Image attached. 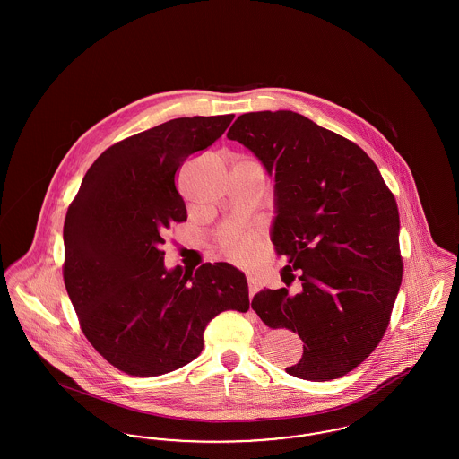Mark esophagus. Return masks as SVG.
Here are the masks:
<instances>
[{
    "label": "esophagus",
    "instance_id": "obj_1",
    "mask_svg": "<svg viewBox=\"0 0 459 459\" xmlns=\"http://www.w3.org/2000/svg\"><path fill=\"white\" fill-rule=\"evenodd\" d=\"M247 287H249V296H255L260 289V282L253 275H247Z\"/></svg>",
    "mask_w": 459,
    "mask_h": 459
}]
</instances>
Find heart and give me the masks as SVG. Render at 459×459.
<instances>
[{
  "instance_id": "heart-1",
  "label": "heart",
  "mask_w": 459,
  "mask_h": 459,
  "mask_svg": "<svg viewBox=\"0 0 459 459\" xmlns=\"http://www.w3.org/2000/svg\"><path fill=\"white\" fill-rule=\"evenodd\" d=\"M258 244L260 239L255 230H238L225 239L223 247L232 262L247 263L255 258Z\"/></svg>"
}]
</instances>
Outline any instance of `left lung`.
I'll list each match as a JSON object with an SVG mask.
<instances>
[{
    "label": "left lung",
    "instance_id": "8db88e82",
    "mask_svg": "<svg viewBox=\"0 0 459 459\" xmlns=\"http://www.w3.org/2000/svg\"><path fill=\"white\" fill-rule=\"evenodd\" d=\"M227 137L275 177L272 240L289 262L285 275L294 281L299 270L301 281L299 294L266 289L251 306L266 327L305 342L289 375L339 378L370 356L391 322L403 281L395 197L358 144L299 113H244Z\"/></svg>",
    "mask_w": 459,
    "mask_h": 459
}]
</instances>
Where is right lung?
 <instances>
[{"label":"right lung","mask_w":459,"mask_h":459,"mask_svg":"<svg viewBox=\"0 0 459 459\" xmlns=\"http://www.w3.org/2000/svg\"><path fill=\"white\" fill-rule=\"evenodd\" d=\"M234 115L174 118L115 143L89 167L64 225V282L81 328L109 365L156 377L191 363L208 322L247 311L244 273L163 264L165 236L187 220L177 170L212 146Z\"/></svg>","instance_id":"add662e5"}]
</instances>
